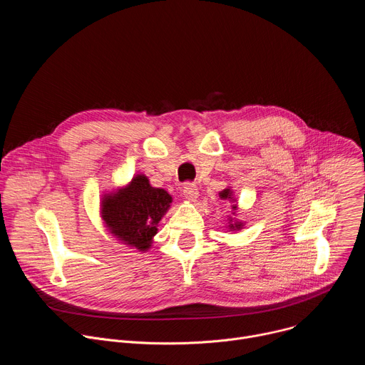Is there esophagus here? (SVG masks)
Masks as SVG:
<instances>
[{
	"mask_svg": "<svg viewBox=\"0 0 365 365\" xmlns=\"http://www.w3.org/2000/svg\"><path fill=\"white\" fill-rule=\"evenodd\" d=\"M183 195L187 200L190 202H195L196 197L199 196V192H197V187L195 183H185L183 185Z\"/></svg>",
	"mask_w": 365,
	"mask_h": 365,
	"instance_id": "obj_1",
	"label": "esophagus"
}]
</instances>
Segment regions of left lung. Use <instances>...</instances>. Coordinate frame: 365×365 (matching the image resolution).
<instances>
[{
	"instance_id": "1",
	"label": "left lung",
	"mask_w": 365,
	"mask_h": 365,
	"mask_svg": "<svg viewBox=\"0 0 365 365\" xmlns=\"http://www.w3.org/2000/svg\"><path fill=\"white\" fill-rule=\"evenodd\" d=\"M220 196L224 197V199H230V200H231V199H232V190H231V189H224L222 192H220ZM232 207H234V210H237V205H234ZM228 228H230L231 231H234V230H241V228H242V222L232 221V218H231Z\"/></svg>"
}]
</instances>
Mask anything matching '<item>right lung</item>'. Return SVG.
I'll return each mask as SVG.
<instances>
[{
	"label": "right lung",
	"instance_id": "obj_1",
	"mask_svg": "<svg viewBox=\"0 0 365 365\" xmlns=\"http://www.w3.org/2000/svg\"><path fill=\"white\" fill-rule=\"evenodd\" d=\"M170 203L172 196L165 189L153 187L144 175H137L118 192L103 195L101 215L121 242L147 251Z\"/></svg>",
	"mask_w": 365,
	"mask_h": 365
}]
</instances>
